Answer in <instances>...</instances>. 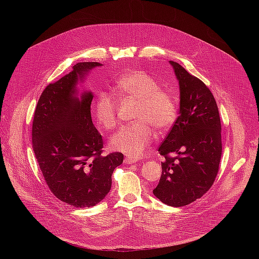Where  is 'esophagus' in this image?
Returning a JSON list of instances; mask_svg holds the SVG:
<instances>
[{
    "instance_id": "obj_1",
    "label": "esophagus",
    "mask_w": 259,
    "mask_h": 259,
    "mask_svg": "<svg viewBox=\"0 0 259 259\" xmlns=\"http://www.w3.org/2000/svg\"><path fill=\"white\" fill-rule=\"evenodd\" d=\"M137 162V160L136 159H132V158H126L125 160H124V163H126V164H134V163H136Z\"/></svg>"
}]
</instances>
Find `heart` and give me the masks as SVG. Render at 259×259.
I'll list each match as a JSON object with an SVG mask.
<instances>
[{"label": "heart", "instance_id": "heart-1", "mask_svg": "<svg viewBox=\"0 0 259 259\" xmlns=\"http://www.w3.org/2000/svg\"><path fill=\"white\" fill-rule=\"evenodd\" d=\"M114 91L120 96L138 100L134 119L136 122L123 126L109 140L112 149L128 157L139 158L155 137V126L160 131L169 129L177 117V105L173 96L160 88L158 81L143 70L127 71L115 80ZM115 99L100 93L95 101L94 115L105 129L117 124Z\"/></svg>", "mask_w": 259, "mask_h": 259}]
</instances>
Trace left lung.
<instances>
[{"mask_svg": "<svg viewBox=\"0 0 259 259\" xmlns=\"http://www.w3.org/2000/svg\"><path fill=\"white\" fill-rule=\"evenodd\" d=\"M169 63L179 84V116L159 147L165 160L153 193L166 205L181 207L212 187L223 154L221 124L209 88L177 62Z\"/></svg>", "mask_w": 259, "mask_h": 259, "instance_id": "left-lung-1", "label": "left lung"}]
</instances>
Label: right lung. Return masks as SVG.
Returning a JSON list of instances; mask_svg holds the SVG:
<instances>
[{"label":"right lung","instance_id":"obj_1","mask_svg":"<svg viewBox=\"0 0 259 259\" xmlns=\"http://www.w3.org/2000/svg\"><path fill=\"white\" fill-rule=\"evenodd\" d=\"M99 62H79L43 91L32 123V149L49 189L77 208L101 202L112 188L122 153L102 156L103 141L92 123L91 91L79 93L88 72Z\"/></svg>","mask_w":259,"mask_h":259}]
</instances>
